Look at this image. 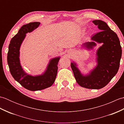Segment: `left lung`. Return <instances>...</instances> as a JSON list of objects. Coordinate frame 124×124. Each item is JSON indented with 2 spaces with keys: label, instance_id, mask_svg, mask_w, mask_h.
Segmentation results:
<instances>
[{
  "label": "left lung",
  "instance_id": "left-lung-1",
  "mask_svg": "<svg viewBox=\"0 0 124 124\" xmlns=\"http://www.w3.org/2000/svg\"><path fill=\"white\" fill-rule=\"evenodd\" d=\"M100 32L92 35L91 41L83 44L87 51L93 49L96 43L102 44L96 52V65L88 73L84 74L75 61L71 62V68L77 83L88 89H100L106 86L116 75L119 68L122 50L117 34L107 23L101 20L93 21Z\"/></svg>",
  "mask_w": 124,
  "mask_h": 124
}]
</instances>
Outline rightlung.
Instances as JSON below:
<instances>
[{"mask_svg":"<svg viewBox=\"0 0 124 124\" xmlns=\"http://www.w3.org/2000/svg\"><path fill=\"white\" fill-rule=\"evenodd\" d=\"M40 24V22H35L23 25L10 40L7 53V63L13 77L23 87L31 91L42 90L53 84L60 59V56H57L50 60L45 70L41 75L32 76L23 70L20 59L21 46L27 36L26 33L32 32Z\"/></svg>","mask_w":124,"mask_h":124,"instance_id":"add662e5","label":"right lung"}]
</instances>
